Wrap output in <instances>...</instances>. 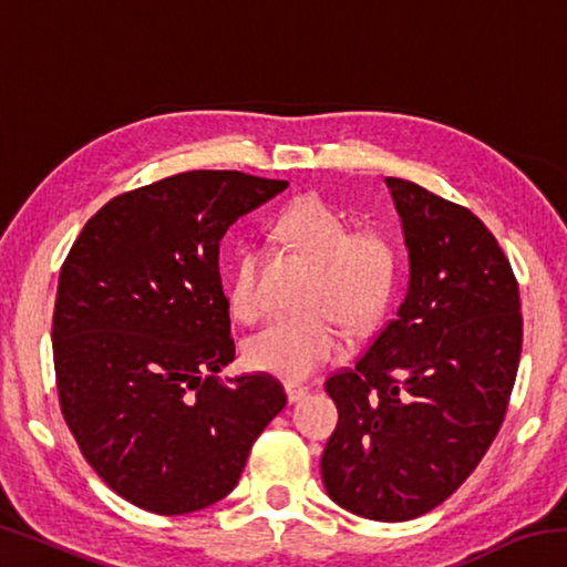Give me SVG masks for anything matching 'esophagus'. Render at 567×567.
Here are the masks:
<instances>
[{
	"label": "esophagus",
	"mask_w": 567,
	"mask_h": 567,
	"mask_svg": "<svg viewBox=\"0 0 567 567\" xmlns=\"http://www.w3.org/2000/svg\"><path fill=\"white\" fill-rule=\"evenodd\" d=\"M302 398H307V388L287 385V400H290V405H295V402H300Z\"/></svg>",
	"instance_id": "obj_1"
}]
</instances>
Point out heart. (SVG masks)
<instances>
[{
	"label": "heart",
	"mask_w": 567,
	"mask_h": 567,
	"mask_svg": "<svg viewBox=\"0 0 567 567\" xmlns=\"http://www.w3.org/2000/svg\"><path fill=\"white\" fill-rule=\"evenodd\" d=\"M275 235L312 260L302 305L307 310L277 318L245 342V362L257 372L305 380L344 350V322L368 328L385 315L398 285V249L375 227L350 233V223L320 195L292 199L275 219ZM229 307L239 320L260 318L257 257H237Z\"/></svg>",
	"instance_id": "1"
}]
</instances>
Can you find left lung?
Returning a JSON list of instances; mask_svg holds the SVG:
<instances>
[{
	"instance_id": "left-lung-1",
	"label": "left lung",
	"mask_w": 567,
	"mask_h": 567,
	"mask_svg": "<svg viewBox=\"0 0 567 567\" xmlns=\"http://www.w3.org/2000/svg\"><path fill=\"white\" fill-rule=\"evenodd\" d=\"M408 295L352 368L324 380L340 420L322 453L334 503L400 523L447 501L501 430L523 350L520 290L483 219L388 177Z\"/></svg>"
}]
</instances>
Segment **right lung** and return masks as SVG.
Returning a JSON list of instances; mask_svg holds the SVG:
<instances>
[{
	"instance_id": "right-lung-1",
	"label": "right lung",
	"mask_w": 567,
	"mask_h": 567,
	"mask_svg": "<svg viewBox=\"0 0 567 567\" xmlns=\"http://www.w3.org/2000/svg\"><path fill=\"white\" fill-rule=\"evenodd\" d=\"M287 187L192 169L110 199L74 239L56 285L60 408L84 460L124 501L185 515L223 501L287 395L235 360L219 239Z\"/></svg>"
}]
</instances>
